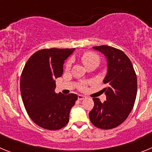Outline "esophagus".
Masks as SVG:
<instances>
[{
  "label": "esophagus",
  "mask_w": 152,
  "mask_h": 152,
  "mask_svg": "<svg viewBox=\"0 0 152 152\" xmlns=\"http://www.w3.org/2000/svg\"><path fill=\"white\" fill-rule=\"evenodd\" d=\"M77 99H78L79 100H84V99H85V96H83V95L79 94V95H77Z\"/></svg>",
  "instance_id": "1"
}]
</instances>
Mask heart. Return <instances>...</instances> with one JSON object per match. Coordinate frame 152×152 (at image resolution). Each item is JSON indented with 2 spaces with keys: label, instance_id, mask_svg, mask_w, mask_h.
Masks as SVG:
<instances>
[{
  "label": "heart",
  "instance_id": "b5f03b06",
  "mask_svg": "<svg viewBox=\"0 0 152 152\" xmlns=\"http://www.w3.org/2000/svg\"><path fill=\"white\" fill-rule=\"evenodd\" d=\"M81 61L84 63V64L86 67L89 65V64H92V63H99L100 61V58L96 54L92 52H84V54L81 56ZM71 65H72V61L71 60H68L66 63H65V65H64V68L66 71L70 69L71 68ZM80 89L84 91L86 89V84L85 83H82V84H80Z\"/></svg>",
  "mask_w": 152,
  "mask_h": 152
}]
</instances>
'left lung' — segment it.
<instances>
[{"mask_svg": "<svg viewBox=\"0 0 152 152\" xmlns=\"http://www.w3.org/2000/svg\"><path fill=\"white\" fill-rule=\"evenodd\" d=\"M105 55L108 72L103 90L107 100L101 103L99 98H93L94 107L90 111V120L102 129L116 128L127 119L133 108L137 94V77L132 64L122 50L108 46L93 47Z\"/></svg>", "mask_w": 152, "mask_h": 152, "instance_id": "8db88e82", "label": "left lung"}]
</instances>
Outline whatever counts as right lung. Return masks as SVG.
<instances>
[{
  "label": "right lung",
  "mask_w": 152,
  "mask_h": 152,
  "mask_svg": "<svg viewBox=\"0 0 152 152\" xmlns=\"http://www.w3.org/2000/svg\"><path fill=\"white\" fill-rule=\"evenodd\" d=\"M75 49H44L26 61L20 77V92L26 112L42 128L58 130L69 121L77 94H56L55 79L63 74L64 60Z\"/></svg>",
  "instance_id": "1"
}]
</instances>
